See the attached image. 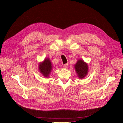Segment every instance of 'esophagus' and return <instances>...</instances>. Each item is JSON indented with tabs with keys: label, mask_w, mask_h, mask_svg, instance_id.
Segmentation results:
<instances>
[{
	"label": "esophagus",
	"mask_w": 123,
	"mask_h": 123,
	"mask_svg": "<svg viewBox=\"0 0 123 123\" xmlns=\"http://www.w3.org/2000/svg\"><path fill=\"white\" fill-rule=\"evenodd\" d=\"M68 64H64V67H65V68H67L68 67Z\"/></svg>",
	"instance_id": "34e87169"
}]
</instances>
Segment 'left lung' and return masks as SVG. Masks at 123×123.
Returning a JSON list of instances; mask_svg holds the SVG:
<instances>
[{"label":"left lung","mask_w":123,"mask_h":123,"mask_svg":"<svg viewBox=\"0 0 123 123\" xmlns=\"http://www.w3.org/2000/svg\"><path fill=\"white\" fill-rule=\"evenodd\" d=\"M74 68L79 79H83L87 75L89 71L88 65L83 59H78L76 64L74 65Z\"/></svg>","instance_id":"1"}]
</instances>
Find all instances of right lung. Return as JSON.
I'll return each instance as SVG.
<instances>
[{
    "instance_id": "obj_1",
    "label": "right lung",
    "mask_w": 123,
    "mask_h": 123,
    "mask_svg": "<svg viewBox=\"0 0 123 123\" xmlns=\"http://www.w3.org/2000/svg\"><path fill=\"white\" fill-rule=\"evenodd\" d=\"M53 69L52 64L49 58H44L43 61L40 62L38 64V70L40 73L46 78H49L50 74Z\"/></svg>"
}]
</instances>
